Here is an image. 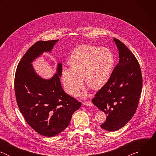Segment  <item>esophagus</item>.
<instances>
[{
    "label": "esophagus",
    "instance_id": "34e87169",
    "mask_svg": "<svg viewBox=\"0 0 156 156\" xmlns=\"http://www.w3.org/2000/svg\"><path fill=\"white\" fill-rule=\"evenodd\" d=\"M83 104L84 105H86V106H94V105H93V104L92 103V102H91V101H84V102H83Z\"/></svg>",
    "mask_w": 156,
    "mask_h": 156
}]
</instances>
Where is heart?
<instances>
[{
    "instance_id": "1",
    "label": "heart",
    "mask_w": 156,
    "mask_h": 156,
    "mask_svg": "<svg viewBox=\"0 0 156 156\" xmlns=\"http://www.w3.org/2000/svg\"><path fill=\"white\" fill-rule=\"evenodd\" d=\"M70 68H63L62 80L69 95L76 96L85 83L93 90H99L108 81L112 73L114 58L106 48L83 45L76 48L68 60Z\"/></svg>"
}]
</instances>
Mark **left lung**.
<instances>
[{
    "mask_svg": "<svg viewBox=\"0 0 156 156\" xmlns=\"http://www.w3.org/2000/svg\"><path fill=\"white\" fill-rule=\"evenodd\" d=\"M114 40L119 52V63L92 99L107 115L101 127L110 131L120 129L134 115L143 85L141 68L135 56L120 40L115 37Z\"/></svg>",
    "mask_w": 156,
    "mask_h": 156,
    "instance_id": "obj_1",
    "label": "left lung"
}]
</instances>
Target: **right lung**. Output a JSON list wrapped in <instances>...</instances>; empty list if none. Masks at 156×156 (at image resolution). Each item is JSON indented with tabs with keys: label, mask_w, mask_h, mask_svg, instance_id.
<instances>
[{
	"label": "right lung",
	"mask_w": 156,
	"mask_h": 156,
	"mask_svg": "<svg viewBox=\"0 0 156 156\" xmlns=\"http://www.w3.org/2000/svg\"><path fill=\"white\" fill-rule=\"evenodd\" d=\"M58 41H39L33 44L18 63L15 75V96L20 112L33 129L47 137L63 131L81 105L63 90L61 63H58L57 73L49 80L39 76L31 63L44 52H51Z\"/></svg>",
	"instance_id": "1"
}]
</instances>
